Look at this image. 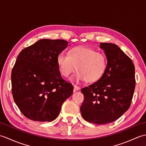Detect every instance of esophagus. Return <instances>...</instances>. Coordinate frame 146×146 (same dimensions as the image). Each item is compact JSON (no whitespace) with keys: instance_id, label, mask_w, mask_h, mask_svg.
Returning a JSON list of instances; mask_svg holds the SVG:
<instances>
[{"instance_id":"34e87169","label":"esophagus","mask_w":146,"mask_h":146,"mask_svg":"<svg viewBox=\"0 0 146 146\" xmlns=\"http://www.w3.org/2000/svg\"><path fill=\"white\" fill-rule=\"evenodd\" d=\"M73 87H74V89H73V92H75L76 91H78V90H80V88L79 86H76V85H74Z\"/></svg>"}]
</instances>
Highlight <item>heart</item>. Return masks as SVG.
<instances>
[{"label":"heart","instance_id":"heart-1","mask_svg":"<svg viewBox=\"0 0 146 146\" xmlns=\"http://www.w3.org/2000/svg\"><path fill=\"white\" fill-rule=\"evenodd\" d=\"M57 63L63 76H70L77 69L78 72L72 78L74 81L95 82L103 76L107 60L104 54L94 49L78 46L71 49L70 54H59Z\"/></svg>","mask_w":146,"mask_h":146}]
</instances>
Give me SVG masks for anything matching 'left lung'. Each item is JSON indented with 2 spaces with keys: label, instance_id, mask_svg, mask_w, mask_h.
Returning a JSON list of instances; mask_svg holds the SVG:
<instances>
[{
  "label": "left lung",
  "instance_id": "1",
  "mask_svg": "<svg viewBox=\"0 0 146 146\" xmlns=\"http://www.w3.org/2000/svg\"><path fill=\"white\" fill-rule=\"evenodd\" d=\"M107 65L97 82L82 89L84 101L82 115L88 122L103 125L114 122L127 110L135 86V66L131 59L112 43L100 42Z\"/></svg>",
  "mask_w": 146,
  "mask_h": 146
}]
</instances>
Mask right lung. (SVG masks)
<instances>
[{"mask_svg":"<svg viewBox=\"0 0 146 146\" xmlns=\"http://www.w3.org/2000/svg\"><path fill=\"white\" fill-rule=\"evenodd\" d=\"M63 39H40L22 50L12 70V92L15 104L27 119L51 122L73 86L62 78L58 55L67 48Z\"/></svg>","mask_w":146,"mask_h":146,"instance_id":"right-lung-1","label":"right lung"}]
</instances>
